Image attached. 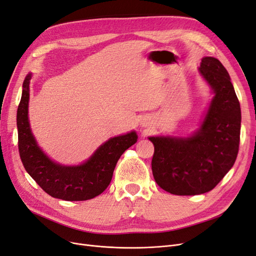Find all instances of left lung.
Segmentation results:
<instances>
[{"mask_svg": "<svg viewBox=\"0 0 256 256\" xmlns=\"http://www.w3.org/2000/svg\"><path fill=\"white\" fill-rule=\"evenodd\" d=\"M200 70L215 92L200 130L190 138H148L154 144L155 182L174 195L211 191L230 171L238 154L242 114L230 76L213 56L202 60Z\"/></svg>", "mask_w": 256, "mask_h": 256, "instance_id": "left-lung-1", "label": "left lung"}]
</instances>
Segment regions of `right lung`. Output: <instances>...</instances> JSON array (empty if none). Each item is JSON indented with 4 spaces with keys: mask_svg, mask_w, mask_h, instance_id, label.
Segmentation results:
<instances>
[{
    "mask_svg": "<svg viewBox=\"0 0 256 256\" xmlns=\"http://www.w3.org/2000/svg\"><path fill=\"white\" fill-rule=\"evenodd\" d=\"M30 80L28 74L16 112L18 153L26 172L44 192L59 200L82 202L100 195L108 186L120 156L137 141L136 133L110 138L79 166L56 164L43 154L32 134L27 116Z\"/></svg>",
    "mask_w": 256,
    "mask_h": 256,
    "instance_id": "add662e5",
    "label": "right lung"
}]
</instances>
